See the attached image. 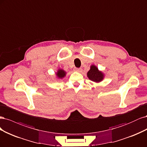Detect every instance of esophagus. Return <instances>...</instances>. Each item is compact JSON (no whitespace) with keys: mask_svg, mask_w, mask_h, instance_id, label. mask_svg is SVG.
<instances>
[{"mask_svg":"<svg viewBox=\"0 0 147 147\" xmlns=\"http://www.w3.org/2000/svg\"><path fill=\"white\" fill-rule=\"evenodd\" d=\"M74 69L75 71H76V72H81L82 71V69L80 68H75Z\"/></svg>","mask_w":147,"mask_h":147,"instance_id":"esophagus-1","label":"esophagus"}]
</instances>
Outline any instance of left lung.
Here are the masks:
<instances>
[{"label":"left lung","instance_id":"obj_1","mask_svg":"<svg viewBox=\"0 0 147 147\" xmlns=\"http://www.w3.org/2000/svg\"><path fill=\"white\" fill-rule=\"evenodd\" d=\"M87 77L94 82H100L105 78V74L101 71H99L96 66L92 65L90 66V69L87 72Z\"/></svg>","mask_w":147,"mask_h":147}]
</instances>
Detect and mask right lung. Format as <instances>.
<instances>
[{
	"label": "right lung",
	"mask_w": 147,
	"mask_h": 147,
	"mask_svg": "<svg viewBox=\"0 0 147 147\" xmlns=\"http://www.w3.org/2000/svg\"><path fill=\"white\" fill-rule=\"evenodd\" d=\"M56 77L59 79H63L64 77H65L66 74H67V72L64 71L63 69H59L57 70V72H56Z\"/></svg>",
	"instance_id": "right-lung-1"
}]
</instances>
